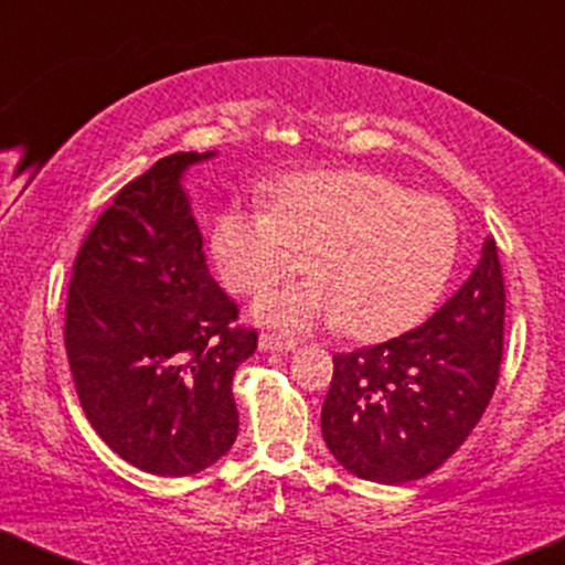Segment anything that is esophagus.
Listing matches in <instances>:
<instances>
[{"mask_svg":"<svg viewBox=\"0 0 565 565\" xmlns=\"http://www.w3.org/2000/svg\"><path fill=\"white\" fill-rule=\"evenodd\" d=\"M295 348H297V342L287 340V337L268 334V332L260 334V350H270V353H289V350H295Z\"/></svg>","mask_w":565,"mask_h":565,"instance_id":"obj_1","label":"esophagus"}]
</instances>
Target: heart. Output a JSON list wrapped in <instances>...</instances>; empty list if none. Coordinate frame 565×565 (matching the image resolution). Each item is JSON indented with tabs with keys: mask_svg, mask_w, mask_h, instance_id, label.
Segmentation results:
<instances>
[{
	"mask_svg": "<svg viewBox=\"0 0 565 565\" xmlns=\"http://www.w3.org/2000/svg\"><path fill=\"white\" fill-rule=\"evenodd\" d=\"M446 201L369 172L284 180L274 210L228 206L212 231L220 276L238 295L302 268L310 281L257 297L255 316L287 332L340 323L361 340L414 327L438 300L457 257Z\"/></svg>",
	"mask_w": 565,
	"mask_h": 565,
	"instance_id": "heart-1",
	"label": "heart"
}]
</instances>
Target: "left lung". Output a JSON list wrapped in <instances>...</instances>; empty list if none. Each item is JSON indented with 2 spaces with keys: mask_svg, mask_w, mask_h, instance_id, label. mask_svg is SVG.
<instances>
[{
  "mask_svg": "<svg viewBox=\"0 0 565 565\" xmlns=\"http://www.w3.org/2000/svg\"><path fill=\"white\" fill-rule=\"evenodd\" d=\"M504 278L494 238L423 327L334 355L321 433L342 468L374 483L425 478L483 417L499 380Z\"/></svg>",
  "mask_w": 565,
  "mask_h": 565,
  "instance_id": "1",
  "label": "left lung"
}]
</instances>
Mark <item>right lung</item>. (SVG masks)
<instances>
[{"label": "right lung", "mask_w": 565, "mask_h": 565, "mask_svg": "<svg viewBox=\"0 0 565 565\" xmlns=\"http://www.w3.org/2000/svg\"><path fill=\"white\" fill-rule=\"evenodd\" d=\"M172 153L114 196L74 260L66 353L95 433L135 468L183 478L215 465L238 433L233 374L257 350L238 305L206 268Z\"/></svg>", "instance_id": "obj_1"}]
</instances>
